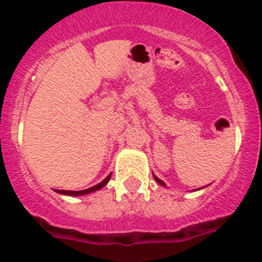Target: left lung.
Returning a JSON list of instances; mask_svg holds the SVG:
<instances>
[{"instance_id":"left-lung-1","label":"left lung","mask_w":262,"mask_h":262,"mask_svg":"<svg viewBox=\"0 0 262 262\" xmlns=\"http://www.w3.org/2000/svg\"><path fill=\"white\" fill-rule=\"evenodd\" d=\"M152 175H154V174H152ZM154 179H155V181H157L158 183H159V185H162V186H166V183L163 182V181H162V179H159V178H158V177H155V175H154Z\"/></svg>"}]
</instances>
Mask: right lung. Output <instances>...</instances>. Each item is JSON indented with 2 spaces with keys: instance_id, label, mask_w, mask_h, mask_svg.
<instances>
[{
  "instance_id": "add662e5",
  "label": "right lung",
  "mask_w": 262,
  "mask_h": 262,
  "mask_svg": "<svg viewBox=\"0 0 262 262\" xmlns=\"http://www.w3.org/2000/svg\"><path fill=\"white\" fill-rule=\"evenodd\" d=\"M111 174H112V172H111ZM111 174L108 175L104 181H101L100 183H97V185L92 186V187H90V189L80 190V191H71V190H56V191H57V193H60V194H64V195H73V196L84 195V194H90V193H92V191H96V190H100L101 187H104V186L108 183V181L111 179Z\"/></svg>"
}]
</instances>
